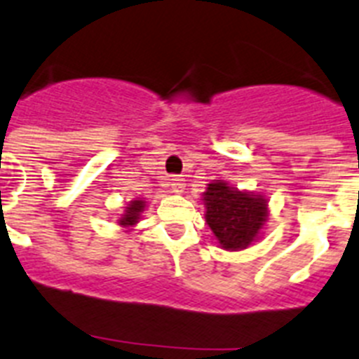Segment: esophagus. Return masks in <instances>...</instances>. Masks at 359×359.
Returning <instances> with one entry per match:
<instances>
[{
    "instance_id": "esophagus-1",
    "label": "esophagus",
    "mask_w": 359,
    "mask_h": 359,
    "mask_svg": "<svg viewBox=\"0 0 359 359\" xmlns=\"http://www.w3.org/2000/svg\"><path fill=\"white\" fill-rule=\"evenodd\" d=\"M170 189H172V192H183V189H185V180L182 176H172L170 177Z\"/></svg>"
}]
</instances>
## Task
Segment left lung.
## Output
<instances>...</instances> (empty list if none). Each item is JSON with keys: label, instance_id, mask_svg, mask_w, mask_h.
I'll return each instance as SVG.
<instances>
[{"label": "left lung", "instance_id": "1", "mask_svg": "<svg viewBox=\"0 0 359 359\" xmlns=\"http://www.w3.org/2000/svg\"><path fill=\"white\" fill-rule=\"evenodd\" d=\"M203 200L207 225L212 229L223 249H245L259 234L267 219V201L234 191L223 182L209 183Z\"/></svg>", "mask_w": 359, "mask_h": 359}]
</instances>
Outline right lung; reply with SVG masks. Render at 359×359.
Here are the masks:
<instances>
[{"instance_id":"obj_1","label":"right lung","mask_w":359,"mask_h":359,"mask_svg":"<svg viewBox=\"0 0 359 359\" xmlns=\"http://www.w3.org/2000/svg\"><path fill=\"white\" fill-rule=\"evenodd\" d=\"M142 210H143V201L140 200L130 201L123 219H119V223H121V225H134V223L137 222V217H140V212H142Z\"/></svg>"}]
</instances>
